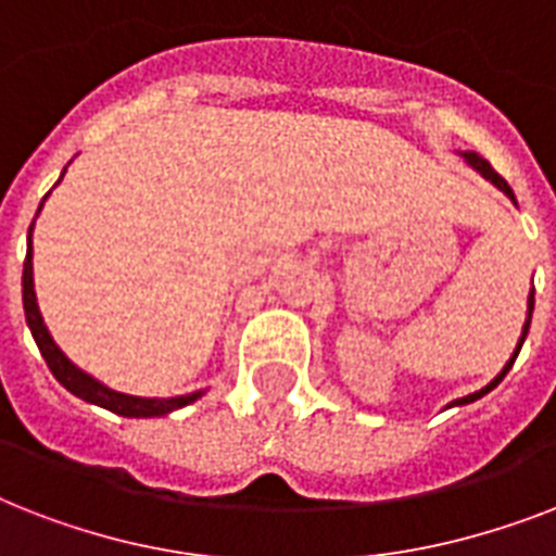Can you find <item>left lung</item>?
Instances as JSON below:
<instances>
[{
  "label": "left lung",
  "instance_id": "obj_1",
  "mask_svg": "<svg viewBox=\"0 0 556 556\" xmlns=\"http://www.w3.org/2000/svg\"><path fill=\"white\" fill-rule=\"evenodd\" d=\"M465 161H467V164H470V167L476 169V173H482V176L488 178V181H491V185H496V187H500V190L505 192V195H508V199L514 201V204H517V199H514V190H510V187H508V181H505V178H502L500 173H496V169H493L491 164H488V161L482 159V155H476V152H465ZM531 312H534V294L528 296V320H526V326H522V338H519V343H517V352H514V357H510L508 364H505V369H502L500 375H496V378H493L491 383H488V387H484V389H479V392H473V395H467V397H458V401H453V404H450V406L473 404V401H479V397H482V395H488V392H491L493 387H500V383H502V378H505V375H508V369H510V366H514V361H517L519 349H522V343H526V338H528V326H531Z\"/></svg>",
  "mask_w": 556,
  "mask_h": 556
}]
</instances>
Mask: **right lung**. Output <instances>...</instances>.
Masks as SVG:
<instances>
[{
  "instance_id": "obj_1",
  "label": "right lung",
  "mask_w": 556,
  "mask_h": 556,
  "mask_svg": "<svg viewBox=\"0 0 556 556\" xmlns=\"http://www.w3.org/2000/svg\"><path fill=\"white\" fill-rule=\"evenodd\" d=\"M42 207V204H39ZM34 227V225H30ZM34 251H30V230H28V256H25V268H22V305H25V320H28V329L37 340L39 352L46 357L48 369L60 383H63L72 395L89 401V404H98L109 413L126 415V418H152V415H167L173 409H181V406L192 404L195 397H201V392H190V395L178 397H135L124 395V392H115V389L103 387L100 380H94L91 375H86L83 369L68 361V357L60 352V346L54 343V338L48 334L46 323H42V314H39L37 294H34Z\"/></svg>"
}]
</instances>
